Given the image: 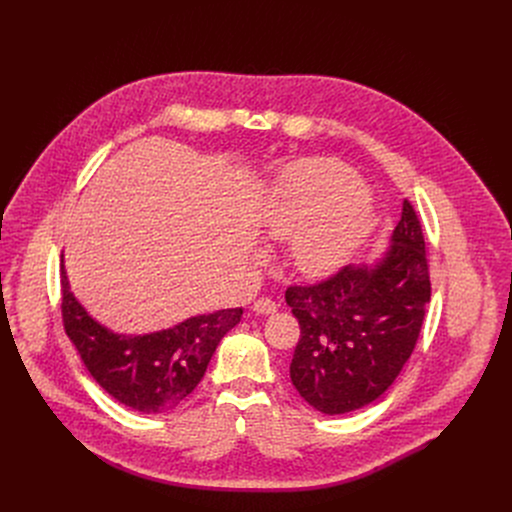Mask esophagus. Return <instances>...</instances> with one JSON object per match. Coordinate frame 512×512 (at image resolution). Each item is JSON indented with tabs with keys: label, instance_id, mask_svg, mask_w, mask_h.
I'll list each match as a JSON object with an SVG mask.
<instances>
[{
	"label": "esophagus",
	"instance_id": "esophagus-1",
	"mask_svg": "<svg viewBox=\"0 0 512 512\" xmlns=\"http://www.w3.org/2000/svg\"><path fill=\"white\" fill-rule=\"evenodd\" d=\"M253 310L257 312V314H273V312H277V304L271 300V298H259V300H255V304H253Z\"/></svg>",
	"mask_w": 512,
	"mask_h": 512
}]
</instances>
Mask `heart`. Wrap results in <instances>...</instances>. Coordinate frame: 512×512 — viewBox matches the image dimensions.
Here are the masks:
<instances>
[{
  "instance_id": "obj_1",
  "label": "heart",
  "mask_w": 512,
  "mask_h": 512,
  "mask_svg": "<svg viewBox=\"0 0 512 512\" xmlns=\"http://www.w3.org/2000/svg\"><path fill=\"white\" fill-rule=\"evenodd\" d=\"M371 216V194L348 166L314 158L291 168L269 196L261 229L291 239V261L306 275H324L350 255Z\"/></svg>"
}]
</instances>
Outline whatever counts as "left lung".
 Instances as JSON below:
<instances>
[{
  "label": "left lung",
  "instance_id": "obj_1",
  "mask_svg": "<svg viewBox=\"0 0 512 512\" xmlns=\"http://www.w3.org/2000/svg\"><path fill=\"white\" fill-rule=\"evenodd\" d=\"M429 298L423 229L405 198L393 245L375 267H342L316 283L285 289L300 324L291 383L326 415L373 403L409 360Z\"/></svg>",
  "mask_w": 512,
  "mask_h": 512
}]
</instances>
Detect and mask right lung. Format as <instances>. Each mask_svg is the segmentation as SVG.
Here are the masks:
<instances>
[{
  "label": "right lung",
  "instance_id": "add662e5",
  "mask_svg": "<svg viewBox=\"0 0 512 512\" xmlns=\"http://www.w3.org/2000/svg\"><path fill=\"white\" fill-rule=\"evenodd\" d=\"M62 326L87 371L119 403L145 415H162L188 401L208 362L243 316V308L190 318L148 336L113 334L97 324L70 294L60 271Z\"/></svg>",
  "mask_w": 512,
  "mask_h": 512
}]
</instances>
